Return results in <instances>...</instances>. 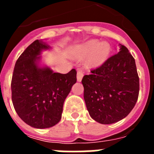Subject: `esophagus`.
Wrapping results in <instances>:
<instances>
[{
  "label": "esophagus",
  "instance_id": "34e87169",
  "mask_svg": "<svg viewBox=\"0 0 154 154\" xmlns=\"http://www.w3.org/2000/svg\"><path fill=\"white\" fill-rule=\"evenodd\" d=\"M83 70L82 68L78 69L77 71V81L78 82H81L82 81V79L83 77Z\"/></svg>",
  "mask_w": 154,
  "mask_h": 154
}]
</instances>
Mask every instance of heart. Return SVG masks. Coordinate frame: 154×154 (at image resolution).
I'll use <instances>...</instances> for the list:
<instances>
[{"label":"heart","mask_w":154,"mask_h":154,"mask_svg":"<svg viewBox=\"0 0 154 154\" xmlns=\"http://www.w3.org/2000/svg\"><path fill=\"white\" fill-rule=\"evenodd\" d=\"M111 51V47L107 42H100L98 40H91L75 46L72 51V57L82 59L87 55L88 66H97L107 60Z\"/></svg>","instance_id":"b5f03b06"}]
</instances>
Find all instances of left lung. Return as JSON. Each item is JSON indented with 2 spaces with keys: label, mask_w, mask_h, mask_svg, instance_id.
I'll list each match as a JSON object with an SVG mask.
<instances>
[{
  "label": "left lung",
  "mask_w": 154,
  "mask_h": 154,
  "mask_svg": "<svg viewBox=\"0 0 154 154\" xmlns=\"http://www.w3.org/2000/svg\"><path fill=\"white\" fill-rule=\"evenodd\" d=\"M85 75L82 83L91 117L102 124H112L131 112L138 99L140 82L135 59L127 48Z\"/></svg>",
  "instance_id": "left-lung-1"
}]
</instances>
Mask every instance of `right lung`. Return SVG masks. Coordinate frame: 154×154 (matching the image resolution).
<instances>
[{
    "label": "right lung",
    "instance_id": "1",
    "mask_svg": "<svg viewBox=\"0 0 154 154\" xmlns=\"http://www.w3.org/2000/svg\"><path fill=\"white\" fill-rule=\"evenodd\" d=\"M50 46L32 42L15 63L11 79V99L16 112L24 123L38 129L55 126L62 118L65 99L76 82V71L67 74L40 67L41 55Z\"/></svg>",
    "mask_w": 154,
    "mask_h": 154
}]
</instances>
